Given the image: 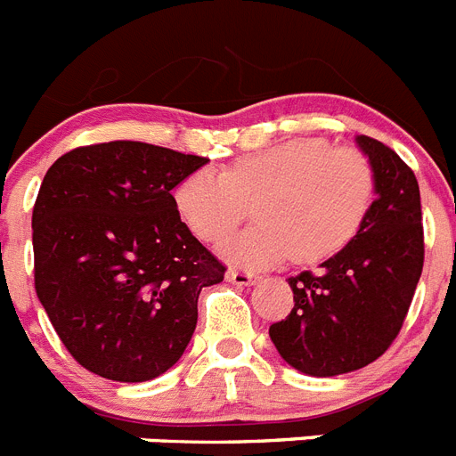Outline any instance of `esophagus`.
I'll use <instances>...</instances> for the list:
<instances>
[{
    "mask_svg": "<svg viewBox=\"0 0 456 456\" xmlns=\"http://www.w3.org/2000/svg\"><path fill=\"white\" fill-rule=\"evenodd\" d=\"M228 281L232 285H240V288H248V285L256 283L257 276L253 272H247V269H231L228 272Z\"/></svg>",
    "mask_w": 456,
    "mask_h": 456,
    "instance_id": "1",
    "label": "esophagus"
}]
</instances>
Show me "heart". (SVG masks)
Returning <instances> with one entry per match:
<instances>
[{"label":"heart","mask_w":456,"mask_h":456,"mask_svg":"<svg viewBox=\"0 0 456 456\" xmlns=\"http://www.w3.org/2000/svg\"><path fill=\"white\" fill-rule=\"evenodd\" d=\"M173 200L184 225L208 244L231 235L256 203L260 224L221 247L231 263L269 267L292 253L299 263H320L361 231L374 171L363 152L305 136L241 155L224 173H189Z\"/></svg>","instance_id":"obj_1"}]
</instances>
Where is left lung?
Instances as JSON below:
<instances>
[{
    "mask_svg": "<svg viewBox=\"0 0 456 456\" xmlns=\"http://www.w3.org/2000/svg\"><path fill=\"white\" fill-rule=\"evenodd\" d=\"M374 171L361 231L320 272L288 278L294 308L269 326L288 365L310 377H336L377 361L400 333L425 263L418 180L400 155L356 136Z\"/></svg>",
    "mask_w": 456,
    "mask_h": 456,
    "instance_id": "left-lung-1",
    "label": "left lung"
}]
</instances>
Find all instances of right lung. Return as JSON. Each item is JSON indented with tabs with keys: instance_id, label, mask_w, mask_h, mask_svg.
<instances>
[{
	"instance_id": "right-lung-1",
	"label": "right lung",
	"mask_w": 456,
	"mask_h": 456,
	"mask_svg": "<svg viewBox=\"0 0 456 456\" xmlns=\"http://www.w3.org/2000/svg\"><path fill=\"white\" fill-rule=\"evenodd\" d=\"M209 159L141 141L75 148L34 205V281L72 358L111 381H151L178 363L199 294L225 267L180 219L173 189Z\"/></svg>"
}]
</instances>
